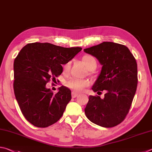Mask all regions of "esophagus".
<instances>
[{
	"mask_svg": "<svg viewBox=\"0 0 152 152\" xmlns=\"http://www.w3.org/2000/svg\"><path fill=\"white\" fill-rule=\"evenodd\" d=\"M77 95H78V94L77 93H75L74 92L71 93V96H72V98H75V97L77 96Z\"/></svg>",
	"mask_w": 152,
	"mask_h": 152,
	"instance_id": "obj_1",
	"label": "esophagus"
}]
</instances>
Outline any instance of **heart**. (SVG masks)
Listing matches in <instances>:
<instances>
[{
	"instance_id": "heart-1",
	"label": "heart",
	"mask_w": 152,
	"mask_h": 152,
	"mask_svg": "<svg viewBox=\"0 0 152 152\" xmlns=\"http://www.w3.org/2000/svg\"><path fill=\"white\" fill-rule=\"evenodd\" d=\"M83 61L89 71L95 69L97 66V63L95 58L92 56H85L83 58ZM71 67V61H67L64 65L63 69L64 72H68ZM65 85L70 89H72L75 92H82L85 88L90 85V82L87 79H80L72 78L68 80L65 83Z\"/></svg>"
}]
</instances>
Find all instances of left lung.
Listing matches in <instances>:
<instances>
[{
	"mask_svg": "<svg viewBox=\"0 0 152 152\" xmlns=\"http://www.w3.org/2000/svg\"><path fill=\"white\" fill-rule=\"evenodd\" d=\"M84 51L96 58L102 65L92 90L98 93L107 91L103 99L89 96L85 115L102 127L115 126L125 119L135 95L138 85L136 59L126 46L110 42L86 48Z\"/></svg>",
	"mask_w": 152,
	"mask_h": 152,
	"instance_id": "8db88e82",
	"label": "left lung"
}]
</instances>
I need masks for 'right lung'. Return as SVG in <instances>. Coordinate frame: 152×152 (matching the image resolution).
Wrapping results in <instances>:
<instances>
[{"label":"right lung","instance_id":"add662e5","mask_svg":"<svg viewBox=\"0 0 152 152\" xmlns=\"http://www.w3.org/2000/svg\"><path fill=\"white\" fill-rule=\"evenodd\" d=\"M82 48H64L50 43H30L14 61V94L25 118L38 128L58 122L71 99L65 86L53 94L45 87L63 71L62 65L72 59Z\"/></svg>","mask_w":152,"mask_h":152}]
</instances>
